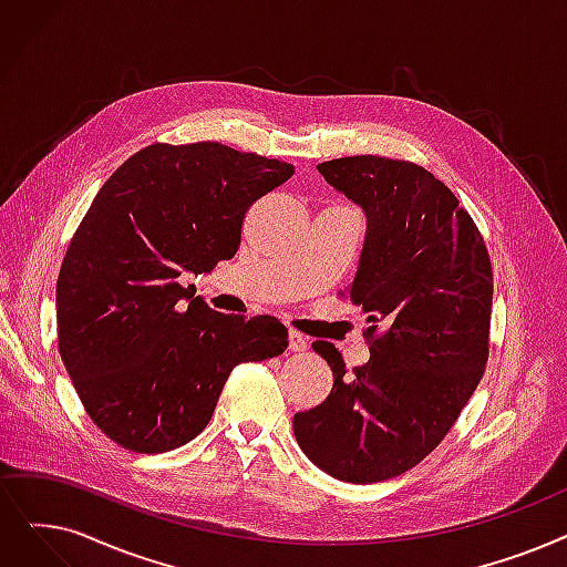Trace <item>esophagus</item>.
<instances>
[{"label": "esophagus", "instance_id": "esophagus-1", "mask_svg": "<svg viewBox=\"0 0 567 567\" xmlns=\"http://www.w3.org/2000/svg\"><path fill=\"white\" fill-rule=\"evenodd\" d=\"M287 340H289V350L291 352H306L308 350V338L303 333H299V331H289Z\"/></svg>", "mask_w": 567, "mask_h": 567}]
</instances>
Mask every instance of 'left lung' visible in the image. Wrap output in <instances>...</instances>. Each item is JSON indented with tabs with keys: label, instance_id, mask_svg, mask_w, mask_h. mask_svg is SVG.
Wrapping results in <instances>:
<instances>
[{
	"label": "left lung",
	"instance_id": "1",
	"mask_svg": "<svg viewBox=\"0 0 567 567\" xmlns=\"http://www.w3.org/2000/svg\"><path fill=\"white\" fill-rule=\"evenodd\" d=\"M317 171L365 213L348 293L371 359L350 373L331 342H312L333 389L293 414V435L319 471L373 484L424 461L471 401L488 359L494 274L473 217L424 166L357 155Z\"/></svg>",
	"mask_w": 567,
	"mask_h": 567
}]
</instances>
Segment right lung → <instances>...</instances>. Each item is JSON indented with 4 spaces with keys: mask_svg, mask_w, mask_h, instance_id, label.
Here are the masks:
<instances>
[{
    "mask_svg": "<svg viewBox=\"0 0 567 567\" xmlns=\"http://www.w3.org/2000/svg\"><path fill=\"white\" fill-rule=\"evenodd\" d=\"M291 176L287 162L215 141L155 143L96 192L58 276V348L90 420L120 447L185 445L238 363L287 350L276 317L223 315L178 278L231 259L245 213Z\"/></svg>",
    "mask_w": 567,
    "mask_h": 567,
    "instance_id": "add662e5",
    "label": "right lung"
}]
</instances>
